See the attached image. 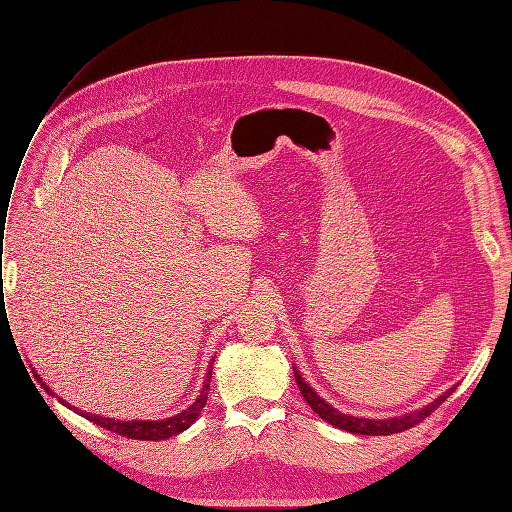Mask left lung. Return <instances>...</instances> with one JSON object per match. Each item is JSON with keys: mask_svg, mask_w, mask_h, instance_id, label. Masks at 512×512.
Here are the masks:
<instances>
[{"mask_svg": "<svg viewBox=\"0 0 512 512\" xmlns=\"http://www.w3.org/2000/svg\"><path fill=\"white\" fill-rule=\"evenodd\" d=\"M292 371H294V378H297L299 391H301V395L305 397L309 408H312V410H314L320 418H324V421H327V423H331V425H335V427H339V429H344V431H350V433H361V436H391V433L406 431V429L418 425L421 421H425V418H427L433 410L440 408L442 401H446V397L453 393V389L446 391L442 397H438L436 401H431L429 406H425L423 410H416V412H412V414L386 418V421H371V418H356V416L342 414L339 410L331 408V406L327 404V401H324L322 397H318V393L312 389V386H309V384L301 378V374H299L297 369L292 367Z\"/></svg>", "mask_w": 512, "mask_h": 512, "instance_id": "left-lung-1", "label": "left lung"}]
</instances>
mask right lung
Returning a JSON list of instances; mask_svg holds the SVG:
<instances>
[{
  "label": "right lung",
  "mask_w": 512,
  "mask_h": 512,
  "mask_svg": "<svg viewBox=\"0 0 512 512\" xmlns=\"http://www.w3.org/2000/svg\"><path fill=\"white\" fill-rule=\"evenodd\" d=\"M209 382H211V367L207 371L203 391H200V395L196 397L194 404L188 410H183L181 414L166 418V421H115V418L96 416V414H89V412H81V416H85L87 421H91L94 425H100V427H104L108 431L119 433V436H123V438H132V440H164V438H173V436H177V433L188 429L198 418L200 410L205 408L207 393H209ZM44 389L49 391V386H44ZM61 404H64V401H61Z\"/></svg>",
  "instance_id": "right-lung-1"
}]
</instances>
